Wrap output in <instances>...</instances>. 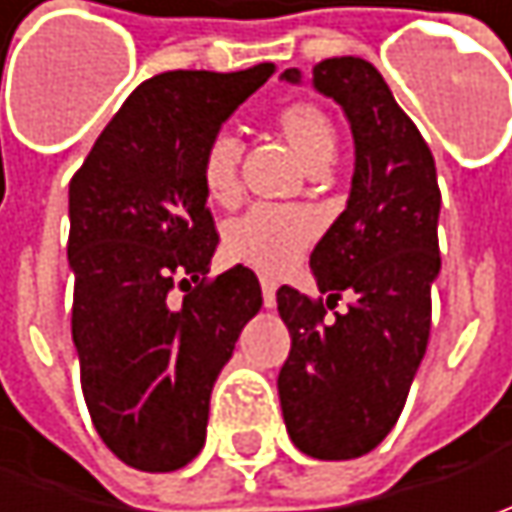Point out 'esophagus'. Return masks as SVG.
Returning a JSON list of instances; mask_svg holds the SVG:
<instances>
[{
    "mask_svg": "<svg viewBox=\"0 0 512 512\" xmlns=\"http://www.w3.org/2000/svg\"><path fill=\"white\" fill-rule=\"evenodd\" d=\"M262 299H265V307L276 305V282L273 279H262Z\"/></svg>",
    "mask_w": 512,
    "mask_h": 512,
    "instance_id": "34e87169",
    "label": "esophagus"
}]
</instances>
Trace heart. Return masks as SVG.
Segmentation results:
<instances>
[{"instance_id": "obj_1", "label": "heart", "mask_w": 512, "mask_h": 512, "mask_svg": "<svg viewBox=\"0 0 512 512\" xmlns=\"http://www.w3.org/2000/svg\"><path fill=\"white\" fill-rule=\"evenodd\" d=\"M273 125L310 170L325 168L336 153V130L316 102L296 99L276 110ZM239 142L230 133H216L202 150V187L216 205H233L239 185ZM319 222L307 207L259 205L227 225V250L239 262L262 273H282L316 236Z\"/></svg>"}]
</instances>
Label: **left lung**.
<instances>
[{
    "label": "left lung",
    "instance_id": "obj_1",
    "mask_svg": "<svg viewBox=\"0 0 512 512\" xmlns=\"http://www.w3.org/2000/svg\"><path fill=\"white\" fill-rule=\"evenodd\" d=\"M287 82L302 73L285 70ZM356 142L342 216L310 253L319 293L276 290L290 330L279 399L293 444L325 462L359 459L399 422L430 339V287L439 276L436 162L382 73L359 56L313 65ZM354 296L335 313L341 293Z\"/></svg>",
    "mask_w": 512,
    "mask_h": 512
}]
</instances>
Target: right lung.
<instances>
[{"mask_svg": "<svg viewBox=\"0 0 512 512\" xmlns=\"http://www.w3.org/2000/svg\"><path fill=\"white\" fill-rule=\"evenodd\" d=\"M270 73L265 62L153 76L70 179V330L82 393L110 453L145 473L199 456L213 382L262 307L250 267L207 276L219 233L199 165Z\"/></svg>", "mask_w": 512, "mask_h": 512, "instance_id": "1", "label": "right lung"}]
</instances>
